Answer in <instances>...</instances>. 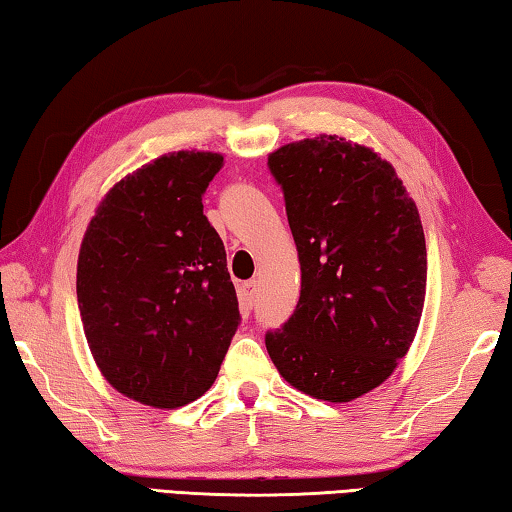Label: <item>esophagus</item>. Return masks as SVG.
Masks as SVG:
<instances>
[{
	"mask_svg": "<svg viewBox=\"0 0 512 512\" xmlns=\"http://www.w3.org/2000/svg\"><path fill=\"white\" fill-rule=\"evenodd\" d=\"M241 300H244L248 307L255 305V300H257V282L255 280L244 282V287H241Z\"/></svg>",
	"mask_w": 512,
	"mask_h": 512,
	"instance_id": "1",
	"label": "esophagus"
}]
</instances>
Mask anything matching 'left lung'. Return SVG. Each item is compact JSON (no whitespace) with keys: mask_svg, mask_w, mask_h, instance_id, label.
<instances>
[{"mask_svg":"<svg viewBox=\"0 0 512 512\" xmlns=\"http://www.w3.org/2000/svg\"><path fill=\"white\" fill-rule=\"evenodd\" d=\"M300 259V300L266 350L316 400L350 402L409 352L427 289L418 207L366 146L320 135L268 155Z\"/></svg>","mask_w":512,"mask_h":512,"instance_id":"obj_1","label":"left lung"}]
</instances>
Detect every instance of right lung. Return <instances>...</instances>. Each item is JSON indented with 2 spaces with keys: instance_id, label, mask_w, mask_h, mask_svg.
I'll return each mask as SVG.
<instances>
[{
  "instance_id": "right-lung-1",
  "label": "right lung",
  "mask_w": 512,
  "mask_h": 512,
  "mask_svg": "<svg viewBox=\"0 0 512 512\" xmlns=\"http://www.w3.org/2000/svg\"><path fill=\"white\" fill-rule=\"evenodd\" d=\"M223 155L178 151L126 176L85 232L76 298L83 332L112 386L176 409L219 375L241 323L219 232L203 194Z\"/></svg>"
}]
</instances>
